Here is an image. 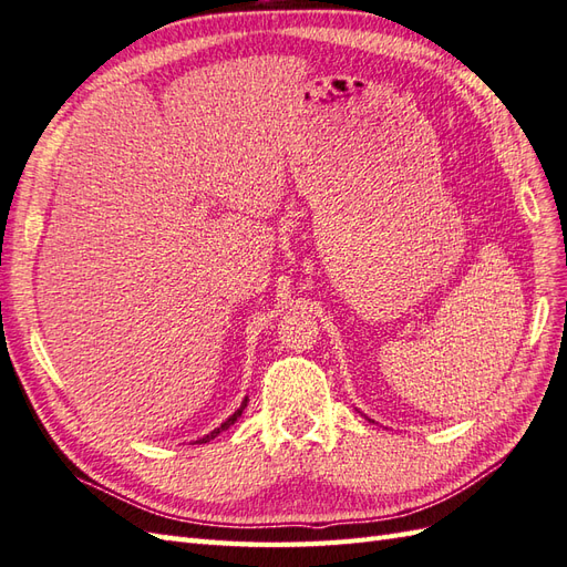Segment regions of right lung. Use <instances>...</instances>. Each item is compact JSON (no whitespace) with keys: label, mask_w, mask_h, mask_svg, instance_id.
Listing matches in <instances>:
<instances>
[{"label":"right lung","mask_w":567,"mask_h":567,"mask_svg":"<svg viewBox=\"0 0 567 567\" xmlns=\"http://www.w3.org/2000/svg\"><path fill=\"white\" fill-rule=\"evenodd\" d=\"M246 402H249V400H246V398H244V402H241V408H239V410H237L235 414H231V416L227 419V422H225V424H220V426H217L215 431H210L208 435H203V439H200V441H196V443H210V441L215 439V435H217V433H223V431H227V429H229L231 424H235V422H237V419L241 416V412H244V408H246Z\"/></svg>","instance_id":"right-lung-1"}]
</instances>
